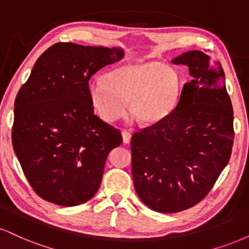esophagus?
<instances>
[{
    "label": "esophagus",
    "mask_w": 249,
    "mask_h": 249,
    "mask_svg": "<svg viewBox=\"0 0 249 249\" xmlns=\"http://www.w3.org/2000/svg\"><path fill=\"white\" fill-rule=\"evenodd\" d=\"M122 137H123V142L124 144H130L131 142V133L128 132V131H123L122 132Z\"/></svg>",
    "instance_id": "esophagus-1"
}]
</instances>
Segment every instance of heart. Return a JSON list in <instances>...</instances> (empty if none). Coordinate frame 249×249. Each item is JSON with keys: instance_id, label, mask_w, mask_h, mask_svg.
Wrapping results in <instances>:
<instances>
[{"instance_id": "heart-1", "label": "heart", "mask_w": 249, "mask_h": 249, "mask_svg": "<svg viewBox=\"0 0 249 249\" xmlns=\"http://www.w3.org/2000/svg\"><path fill=\"white\" fill-rule=\"evenodd\" d=\"M179 77L160 62H130L89 84L91 104L104 122L111 123L126 113L142 126L160 124L173 113L179 101Z\"/></svg>"}]
</instances>
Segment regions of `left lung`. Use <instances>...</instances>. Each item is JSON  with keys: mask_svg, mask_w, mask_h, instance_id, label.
<instances>
[{"mask_svg": "<svg viewBox=\"0 0 249 249\" xmlns=\"http://www.w3.org/2000/svg\"><path fill=\"white\" fill-rule=\"evenodd\" d=\"M188 68L176 110L131 139L133 185L151 210L177 213L201 201L231 158L233 107L220 62L199 50L172 59Z\"/></svg>", "mask_w": 249, "mask_h": 249, "instance_id": "obj_1", "label": "left lung"}]
</instances>
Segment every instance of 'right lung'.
<instances>
[{
    "mask_svg": "<svg viewBox=\"0 0 249 249\" xmlns=\"http://www.w3.org/2000/svg\"><path fill=\"white\" fill-rule=\"evenodd\" d=\"M123 56L121 48L56 43L39 56L19 89L13 147L42 199L77 206L98 191L108 153L123 138L93 112L89 81Z\"/></svg>",
    "mask_w": 249,
    "mask_h": 249,
    "instance_id": "right-lung-1",
    "label": "right lung"
}]
</instances>
